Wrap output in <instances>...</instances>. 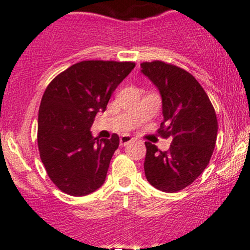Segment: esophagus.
<instances>
[{"instance_id": "1", "label": "esophagus", "mask_w": 250, "mask_h": 250, "mask_svg": "<svg viewBox=\"0 0 250 250\" xmlns=\"http://www.w3.org/2000/svg\"><path fill=\"white\" fill-rule=\"evenodd\" d=\"M132 141H133V138L130 137V135H122V137H121L120 143L122 146H125V145H128L129 143H132Z\"/></svg>"}]
</instances>
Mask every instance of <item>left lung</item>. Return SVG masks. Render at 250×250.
<instances>
[{"mask_svg":"<svg viewBox=\"0 0 250 250\" xmlns=\"http://www.w3.org/2000/svg\"><path fill=\"white\" fill-rule=\"evenodd\" d=\"M140 67L162 99L160 133L172 140L165 152L145 143V176L157 190L176 192L192 184L208 166L218 135L215 111L202 85L185 70L158 60Z\"/></svg>","mask_w":250,"mask_h":250,"instance_id":"left-lung-1","label":"left lung"}]
</instances>
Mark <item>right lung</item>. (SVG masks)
I'll return each mask as SVG.
<instances>
[{
	"label": "right lung",
	"instance_id": "1",
	"mask_svg": "<svg viewBox=\"0 0 250 250\" xmlns=\"http://www.w3.org/2000/svg\"><path fill=\"white\" fill-rule=\"evenodd\" d=\"M134 62L87 60L74 64L48 84L39 110L40 156L62 192L85 196L105 183L120 138L97 139L89 128Z\"/></svg>",
	"mask_w": 250,
	"mask_h": 250
}]
</instances>
